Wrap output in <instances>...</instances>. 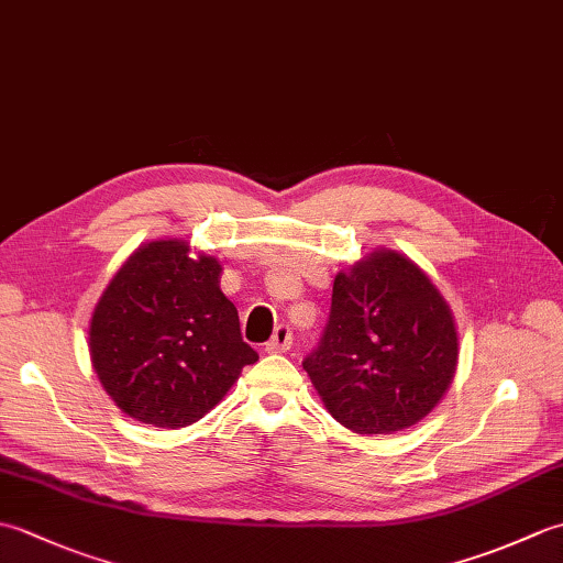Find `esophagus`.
<instances>
[{"label": "esophagus", "instance_id": "1", "mask_svg": "<svg viewBox=\"0 0 563 563\" xmlns=\"http://www.w3.org/2000/svg\"><path fill=\"white\" fill-rule=\"evenodd\" d=\"M290 345H292V331H290V327L288 324H278V327H275V331H273L271 341L266 343V351L268 353H285V351H290Z\"/></svg>", "mask_w": 563, "mask_h": 563}]
</instances>
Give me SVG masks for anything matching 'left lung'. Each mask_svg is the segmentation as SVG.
Returning a JSON list of instances; mask_svg holds the SVG:
<instances>
[{
  "label": "left lung",
  "instance_id": "left-lung-1",
  "mask_svg": "<svg viewBox=\"0 0 563 563\" xmlns=\"http://www.w3.org/2000/svg\"><path fill=\"white\" fill-rule=\"evenodd\" d=\"M302 367L329 413L353 433L409 428L454 377L450 307L416 263L377 251L336 275L329 321Z\"/></svg>",
  "mask_w": 563,
  "mask_h": 563
}]
</instances>
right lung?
I'll use <instances>...</instances> for the list:
<instances>
[{"label": "right lung", "mask_w": 563, "mask_h": 563, "mask_svg": "<svg viewBox=\"0 0 563 563\" xmlns=\"http://www.w3.org/2000/svg\"><path fill=\"white\" fill-rule=\"evenodd\" d=\"M220 263L166 239L137 249L93 309L91 365L118 409L184 428L218 404L258 353L220 290Z\"/></svg>", "instance_id": "obj_1"}]
</instances>
